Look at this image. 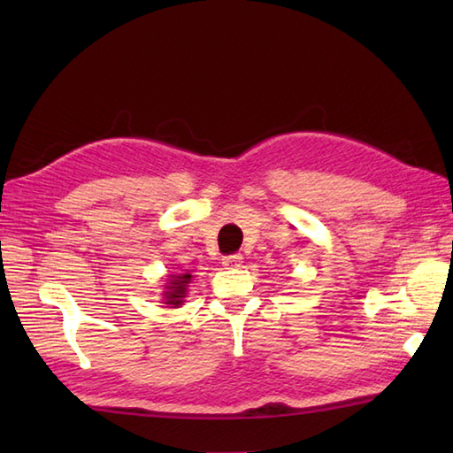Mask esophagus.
Returning <instances> with one entry per match:
<instances>
[{"label": "esophagus", "mask_w": 453, "mask_h": 453, "mask_svg": "<svg viewBox=\"0 0 453 453\" xmlns=\"http://www.w3.org/2000/svg\"><path fill=\"white\" fill-rule=\"evenodd\" d=\"M242 263H243L242 253H234V255H227V257L221 258V265L227 266V268H237V266H242Z\"/></svg>", "instance_id": "34e87169"}]
</instances>
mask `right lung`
<instances>
[{
  "label": "right lung",
  "instance_id": "obj_1",
  "mask_svg": "<svg viewBox=\"0 0 453 453\" xmlns=\"http://www.w3.org/2000/svg\"><path fill=\"white\" fill-rule=\"evenodd\" d=\"M192 280V274L185 273V274H171L167 286L163 292V303L165 305H173V307H179L182 305V297H187V288Z\"/></svg>",
  "mask_w": 453,
  "mask_h": 453
}]
</instances>
